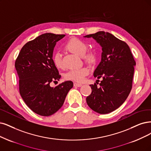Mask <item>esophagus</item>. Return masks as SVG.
I'll use <instances>...</instances> for the list:
<instances>
[{"label": "esophagus", "mask_w": 151, "mask_h": 151, "mask_svg": "<svg viewBox=\"0 0 151 151\" xmlns=\"http://www.w3.org/2000/svg\"><path fill=\"white\" fill-rule=\"evenodd\" d=\"M82 85L80 84V83H74V86H76V87H80Z\"/></svg>", "instance_id": "34e87169"}]
</instances>
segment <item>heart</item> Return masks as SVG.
I'll use <instances>...</instances> for the list:
<instances>
[{"label":"heart","instance_id":"obj_1","mask_svg":"<svg viewBox=\"0 0 151 151\" xmlns=\"http://www.w3.org/2000/svg\"><path fill=\"white\" fill-rule=\"evenodd\" d=\"M66 48L71 52L82 56L83 59L88 63H91L94 61V56L91 51H86L88 49L87 44L80 39L73 38L66 43ZM53 62L57 68L63 67L61 55L60 52H55L53 55ZM89 69L87 67L83 66L80 68L71 69L65 75V79L77 82H82L85 80V77L88 75Z\"/></svg>","mask_w":151,"mask_h":151}]
</instances>
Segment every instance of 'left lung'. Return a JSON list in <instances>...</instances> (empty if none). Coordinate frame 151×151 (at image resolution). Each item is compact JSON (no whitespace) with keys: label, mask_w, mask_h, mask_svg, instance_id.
<instances>
[{"label":"left lung","mask_w":151,"mask_h":151,"mask_svg":"<svg viewBox=\"0 0 151 151\" xmlns=\"http://www.w3.org/2000/svg\"><path fill=\"white\" fill-rule=\"evenodd\" d=\"M85 37H93L103 50L101 62L94 72V77L103 80L99 87L98 82L90 85L92 91L86 103L95 112L108 114L118 109L129 96L136 61L128 45L110 33L100 31Z\"/></svg>","instance_id":"1"}]
</instances>
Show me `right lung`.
Wrapping results in <instances>:
<instances>
[{"label":"right lung","instance_id":"add662e5","mask_svg":"<svg viewBox=\"0 0 151 151\" xmlns=\"http://www.w3.org/2000/svg\"><path fill=\"white\" fill-rule=\"evenodd\" d=\"M65 36L51 33L38 36L24 45L15 60L20 95L27 106L40 116H49L58 111L73 86L71 81L55 88L50 86L61 78L52 57L56 43Z\"/></svg>","mask_w":151,"mask_h":151}]
</instances>
